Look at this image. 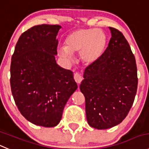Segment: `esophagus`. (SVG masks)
<instances>
[{
  "instance_id": "esophagus-1",
  "label": "esophagus",
  "mask_w": 149,
  "mask_h": 149,
  "mask_svg": "<svg viewBox=\"0 0 149 149\" xmlns=\"http://www.w3.org/2000/svg\"><path fill=\"white\" fill-rule=\"evenodd\" d=\"M74 80H75V82L77 84H80L82 82V80H83V77H82L80 74H79L78 72H75V73L74 74Z\"/></svg>"
}]
</instances>
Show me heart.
I'll return each instance as SVG.
<instances>
[{"label": "heart", "instance_id": "1", "mask_svg": "<svg viewBox=\"0 0 149 149\" xmlns=\"http://www.w3.org/2000/svg\"><path fill=\"white\" fill-rule=\"evenodd\" d=\"M107 45V37L102 31L95 28H81L69 34L65 47L58 49L61 56L70 59L72 53L80 52V58L86 64H93L102 56Z\"/></svg>", "mask_w": 149, "mask_h": 149}]
</instances>
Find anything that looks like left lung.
<instances>
[{
    "label": "left lung",
    "instance_id": "left-lung-1",
    "mask_svg": "<svg viewBox=\"0 0 149 149\" xmlns=\"http://www.w3.org/2000/svg\"><path fill=\"white\" fill-rule=\"evenodd\" d=\"M111 38L100 60L87 66L80 89L86 99L89 125L105 130L127 117L135 97L137 74L135 58L118 30L109 27Z\"/></svg>",
    "mask_w": 149,
    "mask_h": 149
}]
</instances>
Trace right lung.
<instances>
[{"mask_svg": "<svg viewBox=\"0 0 149 149\" xmlns=\"http://www.w3.org/2000/svg\"><path fill=\"white\" fill-rule=\"evenodd\" d=\"M59 25H35L18 39L11 63V89L21 114L32 124L52 127L77 88L73 72L57 64Z\"/></svg>", "mask_w": 149, "mask_h": 149, "instance_id": "add662e5", "label": "right lung"}]
</instances>
